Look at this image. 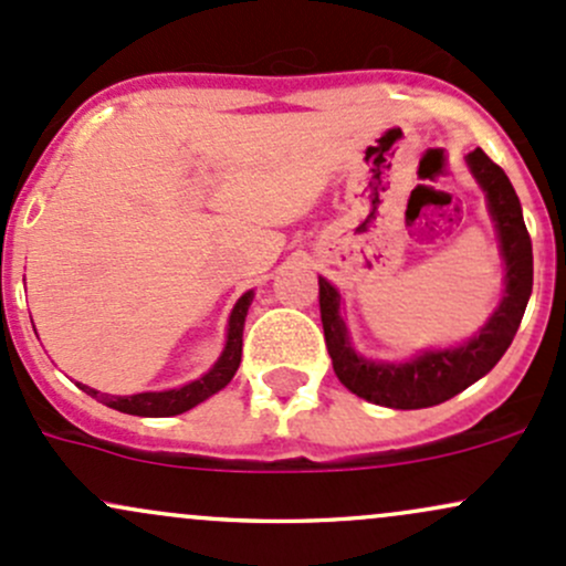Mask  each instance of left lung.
I'll use <instances>...</instances> for the list:
<instances>
[{
	"mask_svg": "<svg viewBox=\"0 0 566 566\" xmlns=\"http://www.w3.org/2000/svg\"><path fill=\"white\" fill-rule=\"evenodd\" d=\"M467 164L489 199V212L494 218L504 259V296L475 337L459 348L423 350L421 356L402 364L364 358L348 339L337 289L318 277L321 324H324L332 367L339 382L367 402L394 407V410H418V407L446 402L491 373L518 332L526 302L532 296L534 275L532 240L526 232L524 212L500 164L491 161L480 148L467 156Z\"/></svg>",
	"mask_w": 566,
	"mask_h": 566,
	"instance_id": "obj_1",
	"label": "left lung"
}]
</instances>
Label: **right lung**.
I'll list each match as a JSON object with an SVG mask.
<instances>
[{
	"mask_svg": "<svg viewBox=\"0 0 566 566\" xmlns=\"http://www.w3.org/2000/svg\"><path fill=\"white\" fill-rule=\"evenodd\" d=\"M253 302V291H245V294L237 300V305L229 315V329H227V345H223L221 356L212 364L208 373L199 380L186 382L180 388H169V391H145V394H132V397H111V394H99L96 388L77 386L88 394V397L99 399L107 407L118 412H129V416H145V418H169L180 416V412L191 410L199 402L212 397V394L221 391L229 380L234 378L237 367H240L242 358V329H245V315L248 307Z\"/></svg>",
	"mask_w": 566,
	"mask_h": 566,
	"instance_id": "1",
	"label": "right lung"
}]
</instances>
